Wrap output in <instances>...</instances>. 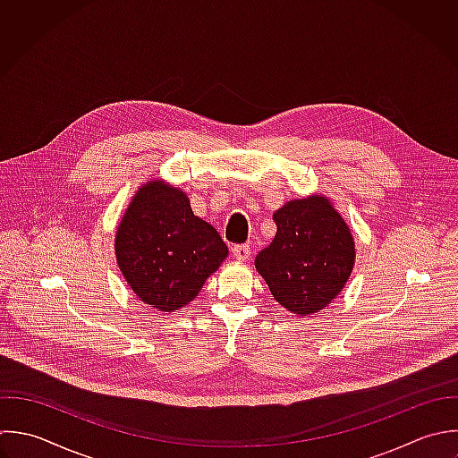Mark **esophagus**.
Returning <instances> with one entry per match:
<instances>
[{"instance_id": "obj_1", "label": "esophagus", "mask_w": 458, "mask_h": 458, "mask_svg": "<svg viewBox=\"0 0 458 458\" xmlns=\"http://www.w3.org/2000/svg\"><path fill=\"white\" fill-rule=\"evenodd\" d=\"M232 253H233V257H235L237 260H246V259H250V255H251V248H250L248 244H235V246L232 248Z\"/></svg>"}]
</instances>
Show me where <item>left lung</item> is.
I'll return each mask as SVG.
<instances>
[{
	"instance_id": "8db88e82",
	"label": "left lung",
	"mask_w": 458,
	"mask_h": 458,
	"mask_svg": "<svg viewBox=\"0 0 458 458\" xmlns=\"http://www.w3.org/2000/svg\"><path fill=\"white\" fill-rule=\"evenodd\" d=\"M273 221L276 235L257 255V271L287 310L309 316L325 309L353 269L350 228L323 196L289 201L275 212Z\"/></svg>"
}]
</instances>
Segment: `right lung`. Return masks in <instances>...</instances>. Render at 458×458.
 Returning <instances> with one entry per match:
<instances>
[{
	"instance_id": "right-lung-1",
	"label": "right lung",
	"mask_w": 458,
	"mask_h": 458,
	"mask_svg": "<svg viewBox=\"0 0 458 458\" xmlns=\"http://www.w3.org/2000/svg\"><path fill=\"white\" fill-rule=\"evenodd\" d=\"M115 255L131 291L144 303L171 312L198 296L228 248L214 226L192 214L182 191L149 182L124 212Z\"/></svg>"
}]
</instances>
